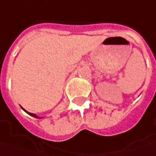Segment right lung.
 I'll use <instances>...</instances> for the list:
<instances>
[{"label":"right lung","instance_id":"right-lung-1","mask_svg":"<svg viewBox=\"0 0 156 156\" xmlns=\"http://www.w3.org/2000/svg\"><path fill=\"white\" fill-rule=\"evenodd\" d=\"M21 108H22V107H21ZM22 110H23V111H25V112H26L27 113H28V114H29L30 116H32V117H35V118H36V119H41V117H39V116H37V115H36V114H35V113H30V112H27V111H26L25 109H23V108H22Z\"/></svg>","mask_w":156,"mask_h":156}]
</instances>
